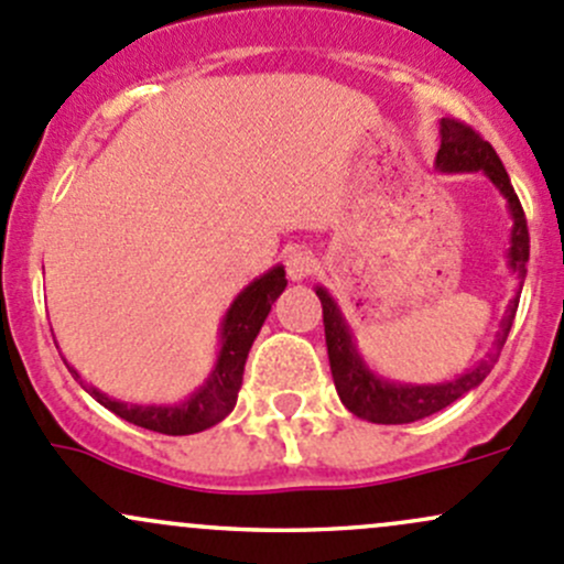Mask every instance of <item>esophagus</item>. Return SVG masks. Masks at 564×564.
I'll list each match as a JSON object with an SVG mask.
<instances>
[{
    "instance_id": "esophagus-1",
    "label": "esophagus",
    "mask_w": 564,
    "mask_h": 564,
    "mask_svg": "<svg viewBox=\"0 0 564 564\" xmlns=\"http://www.w3.org/2000/svg\"><path fill=\"white\" fill-rule=\"evenodd\" d=\"M283 264H286V272L292 281H302V278H311L316 272V257H313L307 248H289L286 257H283Z\"/></svg>"
}]
</instances>
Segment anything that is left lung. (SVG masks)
Listing matches in <instances>:
<instances>
[{
  "instance_id": "8db88e82",
  "label": "left lung",
  "mask_w": 564,
  "mask_h": 564,
  "mask_svg": "<svg viewBox=\"0 0 564 564\" xmlns=\"http://www.w3.org/2000/svg\"><path fill=\"white\" fill-rule=\"evenodd\" d=\"M437 167L448 170H484L491 177L497 188L506 194L508 207L513 216V232H511V267L524 278V267L530 262V229H527L524 207H521L517 192L511 186L506 167H502L500 156L495 148L486 142L470 123L459 121V118H443L441 121V151H437ZM318 300H322L324 311V335H327V354L332 378H335V389L340 394V402L354 413V416L365 419L372 424H411L419 419L432 416V413L443 411L452 402L459 400L470 389H476L495 367L497 357L491 354L481 365L467 370L456 381L437 383V387H397V383L381 381L372 376L365 365H361L359 354L354 351L351 335H348L346 322H343L340 311L332 302L324 289H316ZM519 294L511 302L506 322H502V335L497 337V354H500L502 343H506L508 332H511L513 316H517Z\"/></svg>"
}]
</instances>
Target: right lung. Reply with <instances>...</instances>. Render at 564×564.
Returning a JSON list of instances; mask_svg holds the SVG:
<instances>
[{"label": "right lung", "mask_w": 564, "mask_h": 564, "mask_svg": "<svg viewBox=\"0 0 564 564\" xmlns=\"http://www.w3.org/2000/svg\"><path fill=\"white\" fill-rule=\"evenodd\" d=\"M286 289V270L283 267H272L270 272L246 289L240 297L235 300V305L229 307L227 318H224L221 329V354H218V365L213 370V376L207 378V383L192 400L181 402L175 408H156V405H127V402H116L110 397H105L102 391L86 387L80 381L78 372L69 367L75 378L80 381V387L116 416L127 419V422L145 426V430L162 432V435H194V432H203L207 426L218 424L224 416H229L237 402V391L242 383V370H246L248 351L253 346V337L262 329L267 313H270L272 302L278 294Z\"/></svg>", "instance_id": "add662e5"}]
</instances>
